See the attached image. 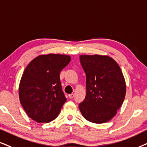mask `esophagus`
<instances>
[{
  "instance_id": "obj_1",
  "label": "esophagus",
  "mask_w": 147,
  "mask_h": 147,
  "mask_svg": "<svg viewBox=\"0 0 147 147\" xmlns=\"http://www.w3.org/2000/svg\"><path fill=\"white\" fill-rule=\"evenodd\" d=\"M74 96H75V95H74V93H71V94H69V95H68V97H69L70 99L73 98Z\"/></svg>"
}]
</instances>
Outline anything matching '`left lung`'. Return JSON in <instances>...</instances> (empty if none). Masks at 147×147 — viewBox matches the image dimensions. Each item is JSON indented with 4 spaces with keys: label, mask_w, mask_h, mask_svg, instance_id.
I'll return each mask as SVG.
<instances>
[{
    "label": "left lung",
    "mask_w": 147,
    "mask_h": 147,
    "mask_svg": "<svg viewBox=\"0 0 147 147\" xmlns=\"http://www.w3.org/2000/svg\"><path fill=\"white\" fill-rule=\"evenodd\" d=\"M86 74V96L79 109L86 120L95 124L111 120L124 102L126 93L122 71L115 60L105 55H81Z\"/></svg>",
    "instance_id": "1"
}]
</instances>
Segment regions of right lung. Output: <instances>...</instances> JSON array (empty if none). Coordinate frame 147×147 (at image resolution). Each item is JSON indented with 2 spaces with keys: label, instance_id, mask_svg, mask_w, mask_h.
<instances>
[{
  "label": "right lung",
  "instance_id": "1",
  "mask_svg": "<svg viewBox=\"0 0 147 147\" xmlns=\"http://www.w3.org/2000/svg\"><path fill=\"white\" fill-rule=\"evenodd\" d=\"M70 60V56L64 54H42L26 66L19 83V97L31 120L48 123L59 115L66 101L60 72Z\"/></svg>",
  "mask_w": 147,
  "mask_h": 147
}]
</instances>
